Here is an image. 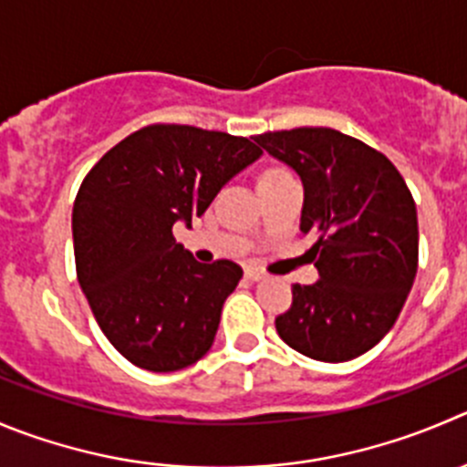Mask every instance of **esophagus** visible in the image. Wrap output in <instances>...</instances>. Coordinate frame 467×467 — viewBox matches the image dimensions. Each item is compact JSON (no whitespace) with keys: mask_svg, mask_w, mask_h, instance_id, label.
Here are the masks:
<instances>
[{"mask_svg":"<svg viewBox=\"0 0 467 467\" xmlns=\"http://www.w3.org/2000/svg\"><path fill=\"white\" fill-rule=\"evenodd\" d=\"M245 277L250 279V282H259V279H264L265 275H264V270H259V268H245Z\"/></svg>","mask_w":467,"mask_h":467,"instance_id":"1","label":"esophagus"}]
</instances>
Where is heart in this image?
I'll return each instance as SVG.
<instances>
[{
  "label": "heart",
  "instance_id": "b5f03b06",
  "mask_svg": "<svg viewBox=\"0 0 467 467\" xmlns=\"http://www.w3.org/2000/svg\"><path fill=\"white\" fill-rule=\"evenodd\" d=\"M265 174H273V171H265ZM265 174H264V176H265Z\"/></svg>",
  "mask_w": 467,
  "mask_h": 467
}]
</instances>
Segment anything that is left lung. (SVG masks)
Here are the masks:
<instances>
[{"label": "left lung", "mask_w": 467, "mask_h": 467, "mask_svg": "<svg viewBox=\"0 0 467 467\" xmlns=\"http://www.w3.org/2000/svg\"><path fill=\"white\" fill-rule=\"evenodd\" d=\"M305 185L300 231L317 284H293L275 318L297 353L346 362L374 348L397 323L417 275L420 231L406 181L380 150L332 128H293L254 137Z\"/></svg>", "instance_id": "left-lung-1"}]
</instances>
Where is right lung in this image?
Wrapping results in <instances>:
<instances>
[{
    "instance_id": "1",
    "label": "right lung",
    "mask_w": 467,
    "mask_h": 467,
    "mask_svg": "<svg viewBox=\"0 0 467 467\" xmlns=\"http://www.w3.org/2000/svg\"><path fill=\"white\" fill-rule=\"evenodd\" d=\"M261 153L247 137L153 123L84 176L73 203L78 282L109 344L140 369L179 371L213 346L243 268L199 264L171 229L190 226Z\"/></svg>"
}]
</instances>
